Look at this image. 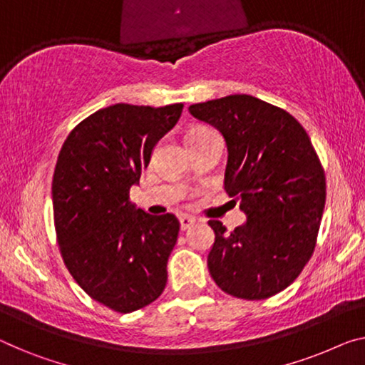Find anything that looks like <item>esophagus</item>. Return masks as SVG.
I'll return each instance as SVG.
<instances>
[{
	"mask_svg": "<svg viewBox=\"0 0 365 365\" xmlns=\"http://www.w3.org/2000/svg\"><path fill=\"white\" fill-rule=\"evenodd\" d=\"M193 225H195V217L188 216V215H182V216H180V230H182V231L188 230V227L193 226Z\"/></svg>",
	"mask_w": 365,
	"mask_h": 365,
	"instance_id": "1",
	"label": "esophagus"
}]
</instances>
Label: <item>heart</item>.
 Returning <instances> with one entry per match:
<instances>
[{"label":"heart","mask_w":365,"mask_h":365,"mask_svg":"<svg viewBox=\"0 0 365 365\" xmlns=\"http://www.w3.org/2000/svg\"><path fill=\"white\" fill-rule=\"evenodd\" d=\"M206 133H210V129H206V128H195V129H192L187 134V138H198V135H203Z\"/></svg>","instance_id":"obj_1"}]
</instances>
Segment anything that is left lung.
<instances>
[{
    "label": "left lung",
    "mask_w": 365,
    "mask_h": 365,
    "mask_svg": "<svg viewBox=\"0 0 365 365\" xmlns=\"http://www.w3.org/2000/svg\"><path fill=\"white\" fill-rule=\"evenodd\" d=\"M222 134L225 190L241 201L246 222L227 232L211 220L208 270L227 295L264 300L285 290L312 257L326 180L307 130L282 108L230 95L188 108Z\"/></svg>",
    "instance_id": "8db88e82"
}]
</instances>
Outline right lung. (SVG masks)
I'll return each instance as SVG.
<instances>
[{
    "instance_id": "1",
    "label": "right lung",
    "mask_w": 365,
    "mask_h": 365,
    "mask_svg": "<svg viewBox=\"0 0 365 365\" xmlns=\"http://www.w3.org/2000/svg\"><path fill=\"white\" fill-rule=\"evenodd\" d=\"M182 110V103L103 108L68 134L58 154L52 203L63 262L93 300L118 313L148 307L167 284L180 222L135 208L129 190Z\"/></svg>"
}]
</instances>
